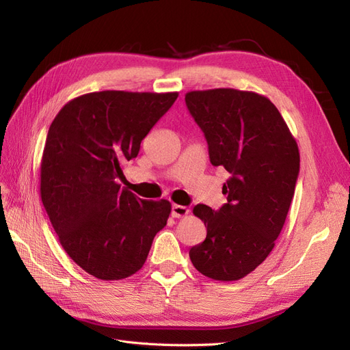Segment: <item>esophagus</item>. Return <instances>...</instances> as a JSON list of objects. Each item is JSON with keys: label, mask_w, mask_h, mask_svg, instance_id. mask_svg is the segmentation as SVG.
<instances>
[{"label": "esophagus", "mask_w": 350, "mask_h": 350, "mask_svg": "<svg viewBox=\"0 0 350 350\" xmlns=\"http://www.w3.org/2000/svg\"><path fill=\"white\" fill-rule=\"evenodd\" d=\"M188 208L185 206H179V204H174L172 206V217H184L188 215Z\"/></svg>", "instance_id": "obj_1"}]
</instances>
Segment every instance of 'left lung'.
Listing matches in <instances>:
<instances>
[{"label":"left lung","instance_id":"obj_1","mask_svg":"<svg viewBox=\"0 0 350 350\" xmlns=\"http://www.w3.org/2000/svg\"><path fill=\"white\" fill-rule=\"evenodd\" d=\"M185 103L206 135L211 165L230 174L225 206L193 210L207 237L189 258L210 279L239 280L267 258L284 225L299 174L298 144L278 108L256 92L193 90Z\"/></svg>","mask_w":350,"mask_h":350}]
</instances>
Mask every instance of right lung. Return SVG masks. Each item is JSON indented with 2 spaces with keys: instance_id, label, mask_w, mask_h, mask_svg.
<instances>
[{
  "instance_id": "add662e5",
  "label": "right lung",
  "mask_w": 350,
  "mask_h": 350,
  "mask_svg": "<svg viewBox=\"0 0 350 350\" xmlns=\"http://www.w3.org/2000/svg\"><path fill=\"white\" fill-rule=\"evenodd\" d=\"M176 98L178 92L86 93L66 103L49 126L42 203L70 258L100 280L139 271L166 226L167 200L139 198L116 179Z\"/></svg>"
}]
</instances>
